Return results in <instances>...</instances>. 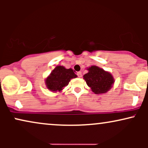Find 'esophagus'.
I'll list each match as a JSON object with an SVG mask.
<instances>
[{
  "label": "esophagus",
  "mask_w": 148,
  "mask_h": 148,
  "mask_svg": "<svg viewBox=\"0 0 148 148\" xmlns=\"http://www.w3.org/2000/svg\"><path fill=\"white\" fill-rule=\"evenodd\" d=\"M77 76H79V78H81V76H82V73H81V72H77Z\"/></svg>",
  "instance_id": "esophagus-1"
}]
</instances>
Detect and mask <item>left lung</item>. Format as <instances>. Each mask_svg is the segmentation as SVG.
<instances>
[{
	"mask_svg": "<svg viewBox=\"0 0 148 148\" xmlns=\"http://www.w3.org/2000/svg\"><path fill=\"white\" fill-rule=\"evenodd\" d=\"M87 69L88 72L84 76V79L93 92L103 94L113 87L115 81L111 73L95 65Z\"/></svg>",
	"mask_w": 148,
	"mask_h": 148,
	"instance_id": "obj_1",
	"label": "left lung"
}]
</instances>
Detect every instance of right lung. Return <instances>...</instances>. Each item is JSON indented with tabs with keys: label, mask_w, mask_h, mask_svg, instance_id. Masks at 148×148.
<instances>
[{
	"label": "right lung",
	"mask_w": 148,
	"mask_h": 148,
	"mask_svg": "<svg viewBox=\"0 0 148 148\" xmlns=\"http://www.w3.org/2000/svg\"><path fill=\"white\" fill-rule=\"evenodd\" d=\"M77 77L72 68L66 69L63 66H57L45 79V84L49 90L60 92L69 84L72 79Z\"/></svg>",
	"instance_id": "1"
}]
</instances>
